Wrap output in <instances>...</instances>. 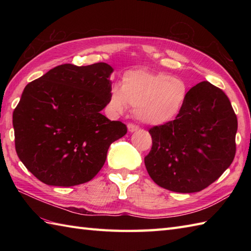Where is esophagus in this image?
Segmentation results:
<instances>
[{"label": "esophagus", "instance_id": "34e87169", "mask_svg": "<svg viewBox=\"0 0 251 251\" xmlns=\"http://www.w3.org/2000/svg\"><path fill=\"white\" fill-rule=\"evenodd\" d=\"M127 128H128L129 132H135V131H137L138 129H139V127H138L137 125H134V124H128V126H127Z\"/></svg>", "mask_w": 251, "mask_h": 251}]
</instances>
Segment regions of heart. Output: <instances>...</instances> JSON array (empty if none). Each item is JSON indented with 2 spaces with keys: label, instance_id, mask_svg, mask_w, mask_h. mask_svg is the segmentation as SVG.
Returning <instances> with one entry per match:
<instances>
[{
  "label": "heart",
  "instance_id": "b5f03b06",
  "mask_svg": "<svg viewBox=\"0 0 251 251\" xmlns=\"http://www.w3.org/2000/svg\"><path fill=\"white\" fill-rule=\"evenodd\" d=\"M189 96L183 79L165 72L130 70L122 77L121 87L112 86L108 105L115 113H123L127 104L143 124L161 126L175 121L182 112Z\"/></svg>",
  "mask_w": 251,
  "mask_h": 251
}]
</instances>
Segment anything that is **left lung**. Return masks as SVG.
Instances as JSON below:
<instances>
[{
    "mask_svg": "<svg viewBox=\"0 0 251 251\" xmlns=\"http://www.w3.org/2000/svg\"><path fill=\"white\" fill-rule=\"evenodd\" d=\"M237 119L226 95L209 82L189 90L175 121L149 130L152 149L145 157L152 180L178 193H194L210 185L235 156Z\"/></svg>",
    "mask_w": 251,
    "mask_h": 251,
    "instance_id": "left-lung-1",
    "label": "left lung"
}]
</instances>
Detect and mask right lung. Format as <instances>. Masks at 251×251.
<instances>
[{
  "instance_id": "add662e5",
  "label": "right lung",
  "mask_w": 251,
  "mask_h": 251,
  "mask_svg": "<svg viewBox=\"0 0 251 251\" xmlns=\"http://www.w3.org/2000/svg\"><path fill=\"white\" fill-rule=\"evenodd\" d=\"M112 72L105 62L66 63L25 87L13 113L16 152L43 183L72 186L92 180L111 143L126 135L125 124L101 114Z\"/></svg>"
}]
</instances>
